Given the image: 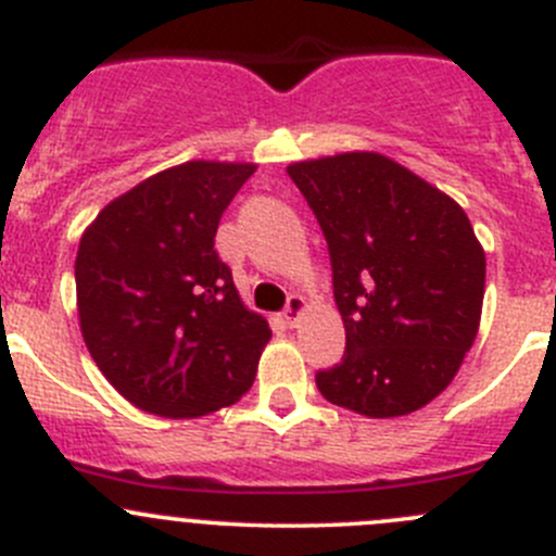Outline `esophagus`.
Instances as JSON below:
<instances>
[{"mask_svg": "<svg viewBox=\"0 0 556 556\" xmlns=\"http://www.w3.org/2000/svg\"><path fill=\"white\" fill-rule=\"evenodd\" d=\"M306 312V301L301 299V295H290L288 299V306H285V312H282V317H285V323L290 325V328H295V325H299V319H301V314Z\"/></svg>", "mask_w": 556, "mask_h": 556, "instance_id": "obj_1", "label": "esophagus"}]
</instances>
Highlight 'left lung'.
Masks as SVG:
<instances>
[{
    "mask_svg": "<svg viewBox=\"0 0 556 556\" xmlns=\"http://www.w3.org/2000/svg\"><path fill=\"white\" fill-rule=\"evenodd\" d=\"M325 233L346 330L325 401L403 417L450 387L479 333L486 257L457 201L382 153L288 166Z\"/></svg>",
    "mask_w": 556,
    "mask_h": 556,
    "instance_id": "left-lung-1",
    "label": "left lung"
}]
</instances>
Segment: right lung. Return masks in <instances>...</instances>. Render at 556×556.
I'll list each match as a JSON object with an SVG mask.
<instances>
[{"mask_svg": "<svg viewBox=\"0 0 556 556\" xmlns=\"http://www.w3.org/2000/svg\"><path fill=\"white\" fill-rule=\"evenodd\" d=\"M255 164L188 161L104 206L75 261L88 352L128 403L169 419L231 406L271 339L217 257L223 212Z\"/></svg>", "mask_w": 556, "mask_h": 556, "instance_id": "right-lung-1", "label": "right lung"}]
</instances>
